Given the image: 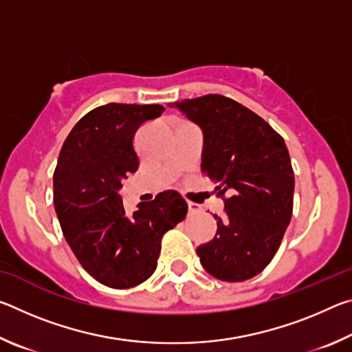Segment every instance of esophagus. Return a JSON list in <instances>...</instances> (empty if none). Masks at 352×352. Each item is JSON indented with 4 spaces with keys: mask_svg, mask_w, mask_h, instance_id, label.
<instances>
[{
    "mask_svg": "<svg viewBox=\"0 0 352 352\" xmlns=\"http://www.w3.org/2000/svg\"><path fill=\"white\" fill-rule=\"evenodd\" d=\"M188 208H189V212H199L200 211V206L197 204H194V201H188Z\"/></svg>",
    "mask_w": 352,
    "mask_h": 352,
    "instance_id": "1",
    "label": "esophagus"
}]
</instances>
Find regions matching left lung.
Returning a JSON list of instances; mask_svg holds the SVG:
<instances>
[{
    "label": "left lung",
    "mask_w": 352,
    "mask_h": 352,
    "mask_svg": "<svg viewBox=\"0 0 352 352\" xmlns=\"http://www.w3.org/2000/svg\"><path fill=\"white\" fill-rule=\"evenodd\" d=\"M204 132L201 172L217 183L225 216L217 233L197 247L214 278L241 283L276 254L294 211L295 177L283 136L247 107L222 94L170 104Z\"/></svg>",
    "instance_id": "1"
}]
</instances>
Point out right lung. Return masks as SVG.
Wrapping results in <instances>:
<instances>
[{"label":"right lung","instance_id":"add662e5","mask_svg":"<svg viewBox=\"0 0 352 352\" xmlns=\"http://www.w3.org/2000/svg\"><path fill=\"white\" fill-rule=\"evenodd\" d=\"M163 105L110 102L88 111L71 130L54 170V206L77 261L100 284L130 289L153 275L166 231L186 217L175 190L142 201L132 216L118 190L138 169L136 130Z\"/></svg>","mask_w":352,"mask_h":352}]
</instances>
